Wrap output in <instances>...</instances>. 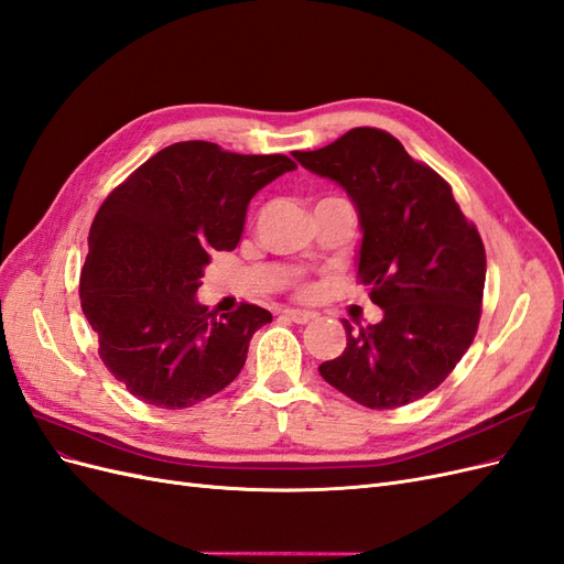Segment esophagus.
I'll return each instance as SVG.
<instances>
[{"label": "esophagus", "instance_id": "esophagus-1", "mask_svg": "<svg viewBox=\"0 0 564 564\" xmlns=\"http://www.w3.org/2000/svg\"><path fill=\"white\" fill-rule=\"evenodd\" d=\"M284 317H289L292 322H296V324H308L311 319H315L317 315L315 313H308V311H294V308H286L284 311Z\"/></svg>", "mask_w": 564, "mask_h": 564}]
</instances>
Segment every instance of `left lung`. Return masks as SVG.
I'll use <instances>...</instances> for the list:
<instances>
[{"label":"left lung","instance_id":"8db88e82","mask_svg":"<svg viewBox=\"0 0 564 564\" xmlns=\"http://www.w3.org/2000/svg\"><path fill=\"white\" fill-rule=\"evenodd\" d=\"M294 158L352 199L362 230L357 275L383 311L360 329L344 319L348 346L319 365L322 379L369 409L421 400L475 338L487 272L480 232L449 183L388 131L357 127Z\"/></svg>","mask_w":564,"mask_h":564}]
</instances>
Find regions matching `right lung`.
<instances>
[{
  "instance_id": "1",
  "label": "right lung",
  "mask_w": 564,
  "mask_h": 564,
  "mask_svg": "<svg viewBox=\"0 0 564 564\" xmlns=\"http://www.w3.org/2000/svg\"><path fill=\"white\" fill-rule=\"evenodd\" d=\"M294 169L286 155L183 141L152 155L100 204L79 299L100 360L133 398L185 409L242 371L253 332L272 315L251 303L216 315L195 294L212 253L240 242L251 197Z\"/></svg>"
}]
</instances>
